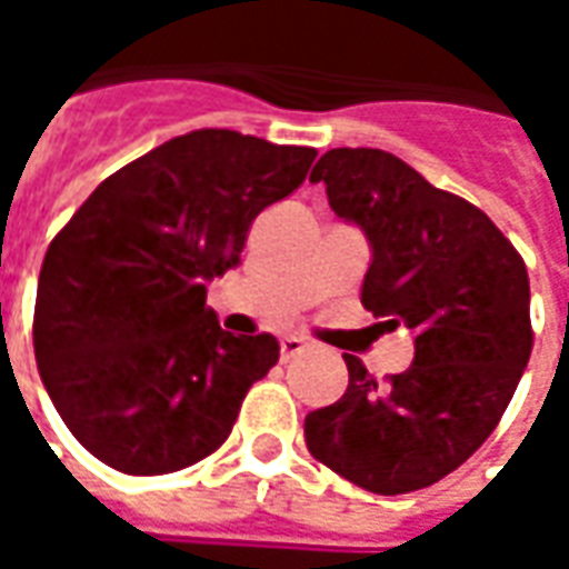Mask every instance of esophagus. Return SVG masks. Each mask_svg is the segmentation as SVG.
Masks as SVG:
<instances>
[{
    "label": "esophagus",
    "mask_w": 569,
    "mask_h": 569,
    "mask_svg": "<svg viewBox=\"0 0 569 569\" xmlns=\"http://www.w3.org/2000/svg\"><path fill=\"white\" fill-rule=\"evenodd\" d=\"M301 353H308V341H301V338H283L280 341V359L283 362L301 357Z\"/></svg>",
    "instance_id": "1"
}]
</instances>
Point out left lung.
I'll use <instances>...</instances> for the list:
<instances>
[{
  "label": "left lung",
  "instance_id": "obj_1",
  "mask_svg": "<svg viewBox=\"0 0 569 569\" xmlns=\"http://www.w3.org/2000/svg\"><path fill=\"white\" fill-rule=\"evenodd\" d=\"M310 182L369 237L362 308L415 332V362L375 381L347 353V393L305 418L308 451L371 493L429 488L485 445L525 375V259L478 207L390 151H326Z\"/></svg>",
  "mask_w": 569,
  "mask_h": 569
}]
</instances>
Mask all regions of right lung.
<instances>
[{
  "label": "right lung",
  "instance_id": "obj_1",
  "mask_svg": "<svg viewBox=\"0 0 569 569\" xmlns=\"http://www.w3.org/2000/svg\"><path fill=\"white\" fill-rule=\"evenodd\" d=\"M317 151L237 130H191L103 179L44 252L32 345L57 415L128 476L210 457L273 335L234 338L207 280L240 264L252 219L292 194Z\"/></svg>",
  "mask_w": 569,
  "mask_h": 569
}]
</instances>
